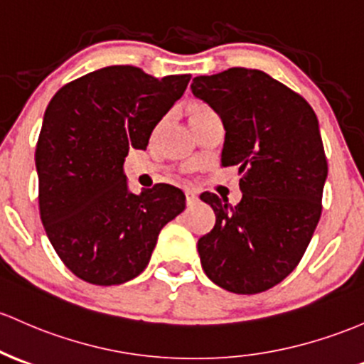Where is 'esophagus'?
I'll use <instances>...</instances> for the list:
<instances>
[{"mask_svg": "<svg viewBox=\"0 0 364 364\" xmlns=\"http://www.w3.org/2000/svg\"><path fill=\"white\" fill-rule=\"evenodd\" d=\"M185 197H186V203H188V205L197 202V198H198L197 193H193V191H190V190L185 191Z\"/></svg>", "mask_w": 364, "mask_h": 364, "instance_id": "obj_1", "label": "esophagus"}]
</instances>
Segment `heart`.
<instances>
[{
	"instance_id": "1",
	"label": "heart",
	"mask_w": 364,
	"mask_h": 364,
	"mask_svg": "<svg viewBox=\"0 0 364 364\" xmlns=\"http://www.w3.org/2000/svg\"><path fill=\"white\" fill-rule=\"evenodd\" d=\"M213 114H215V112L210 109V107L207 105V103L195 102V103H191V105L188 107V117H190L191 126H193V124H197V122H200L202 119L209 117V115H213Z\"/></svg>"
}]
</instances>
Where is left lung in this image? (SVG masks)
I'll return each instance as SVG.
<instances>
[{"instance_id": "left-lung-1", "label": "left lung", "mask_w": 364, "mask_h": 364, "mask_svg": "<svg viewBox=\"0 0 364 364\" xmlns=\"http://www.w3.org/2000/svg\"><path fill=\"white\" fill-rule=\"evenodd\" d=\"M226 129L221 166L240 169V203L205 191L215 225L198 238L205 274L233 294H259L301 262L319 218L328 164L318 119L266 72L233 67L191 82Z\"/></svg>"}]
</instances>
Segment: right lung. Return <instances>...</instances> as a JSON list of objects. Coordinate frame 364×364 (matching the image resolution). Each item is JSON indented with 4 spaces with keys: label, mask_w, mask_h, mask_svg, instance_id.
I'll return each instance as SVG.
<instances>
[{
    "label": "right lung",
    "mask_w": 364,
    "mask_h": 364,
    "mask_svg": "<svg viewBox=\"0 0 364 364\" xmlns=\"http://www.w3.org/2000/svg\"><path fill=\"white\" fill-rule=\"evenodd\" d=\"M190 77L103 67L60 87L48 103L36 145L39 214L77 278L110 287L138 277L162 228L185 209L183 191L166 183L129 193L122 166L129 149H146Z\"/></svg>",
    "instance_id": "add662e5"
}]
</instances>
